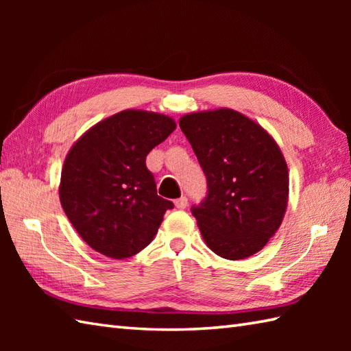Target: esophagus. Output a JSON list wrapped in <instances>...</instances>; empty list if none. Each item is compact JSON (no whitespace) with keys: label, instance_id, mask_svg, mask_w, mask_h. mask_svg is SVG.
Instances as JSON below:
<instances>
[{"label":"esophagus","instance_id":"esophagus-1","mask_svg":"<svg viewBox=\"0 0 351 351\" xmlns=\"http://www.w3.org/2000/svg\"><path fill=\"white\" fill-rule=\"evenodd\" d=\"M187 205H189V199L185 196L175 200V206L178 208V210H184V208H187Z\"/></svg>","mask_w":351,"mask_h":351}]
</instances>
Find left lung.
Wrapping results in <instances>:
<instances>
[{
	"label": "left lung",
	"instance_id": "1",
	"mask_svg": "<svg viewBox=\"0 0 351 351\" xmlns=\"http://www.w3.org/2000/svg\"><path fill=\"white\" fill-rule=\"evenodd\" d=\"M180 126L206 176L208 195L191 208L206 245L232 261L255 255L287 211L289 178L280 147L230 108L185 114Z\"/></svg>",
	"mask_w": 351,
	"mask_h": 351
}]
</instances>
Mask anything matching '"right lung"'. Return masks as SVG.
I'll return each mask as SVG.
<instances>
[{
    "instance_id": "add662e5",
    "label": "right lung",
    "mask_w": 351,
    "mask_h": 351,
    "mask_svg": "<svg viewBox=\"0 0 351 351\" xmlns=\"http://www.w3.org/2000/svg\"><path fill=\"white\" fill-rule=\"evenodd\" d=\"M166 114L123 110L93 125L66 155L58 196L80 237L101 255L125 259L154 240L164 213L146 156L175 131Z\"/></svg>"
}]
</instances>
